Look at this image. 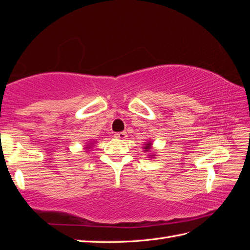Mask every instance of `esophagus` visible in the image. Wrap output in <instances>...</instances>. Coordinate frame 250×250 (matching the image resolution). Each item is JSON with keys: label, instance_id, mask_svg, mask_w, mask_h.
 Masks as SVG:
<instances>
[{"label": "esophagus", "instance_id": "obj_1", "mask_svg": "<svg viewBox=\"0 0 250 250\" xmlns=\"http://www.w3.org/2000/svg\"><path fill=\"white\" fill-rule=\"evenodd\" d=\"M116 135V137H118V139H120V140H125L126 137H128V134H126V132H118V133H116L115 134Z\"/></svg>", "mask_w": 250, "mask_h": 250}]
</instances>
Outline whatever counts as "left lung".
<instances>
[{
  "mask_svg": "<svg viewBox=\"0 0 250 250\" xmlns=\"http://www.w3.org/2000/svg\"><path fill=\"white\" fill-rule=\"evenodd\" d=\"M150 146H151V143H147V144H146V146L144 147V149H145L146 151H148V150H149V149H150V148H151Z\"/></svg>",
  "mask_w": 250,
  "mask_h": 250,
  "instance_id": "left-lung-1",
  "label": "left lung"
}]
</instances>
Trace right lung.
<instances>
[{"label":"right lung","instance_id":"1","mask_svg":"<svg viewBox=\"0 0 250 250\" xmlns=\"http://www.w3.org/2000/svg\"><path fill=\"white\" fill-rule=\"evenodd\" d=\"M89 147H91V146H89ZM89 147H86V148H88V149H89Z\"/></svg>","mask_w":250,"mask_h":250}]
</instances>
